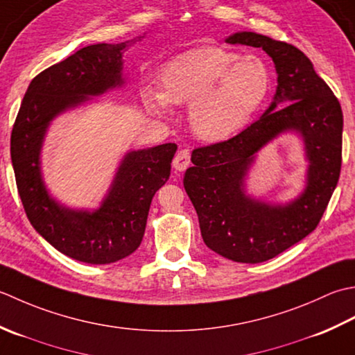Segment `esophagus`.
<instances>
[{
	"instance_id": "1",
	"label": "esophagus",
	"mask_w": 355,
	"mask_h": 355,
	"mask_svg": "<svg viewBox=\"0 0 355 355\" xmlns=\"http://www.w3.org/2000/svg\"><path fill=\"white\" fill-rule=\"evenodd\" d=\"M188 165H190V151L179 150L175 159H173V167L179 171H184Z\"/></svg>"
}]
</instances>
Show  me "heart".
Segmentation results:
<instances>
[{
    "instance_id": "heart-1",
    "label": "heart",
    "mask_w": 355,
    "mask_h": 355,
    "mask_svg": "<svg viewBox=\"0 0 355 355\" xmlns=\"http://www.w3.org/2000/svg\"><path fill=\"white\" fill-rule=\"evenodd\" d=\"M161 90L142 93L147 110L167 116L171 104L188 105L193 132L222 141L243 128L270 95L271 73L262 58L223 47H199L173 58L159 71Z\"/></svg>"
}]
</instances>
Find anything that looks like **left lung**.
Here are the masks:
<instances>
[{
	"label": "left lung",
	"instance_id": "obj_1",
	"mask_svg": "<svg viewBox=\"0 0 355 355\" xmlns=\"http://www.w3.org/2000/svg\"><path fill=\"white\" fill-rule=\"evenodd\" d=\"M230 44L260 47L272 58L277 89L256 122L228 141L194 148L184 187L209 250L241 263L276 257L319 225L342 168L343 113L308 56L288 42L254 32H237ZM304 139L310 162L307 187L288 205L271 206L244 191L255 155L282 132Z\"/></svg>",
	"mask_w": 355,
	"mask_h": 355
}]
</instances>
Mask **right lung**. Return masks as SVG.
Returning <instances> with one entry per match:
<instances>
[{
    "mask_svg": "<svg viewBox=\"0 0 355 355\" xmlns=\"http://www.w3.org/2000/svg\"><path fill=\"white\" fill-rule=\"evenodd\" d=\"M144 36L119 44L87 46L32 79L12 128L10 156L32 227L71 259L113 263L139 247L156 191L170 178L176 144L128 151L98 209H71L50 196L41 175V148L58 114L124 84L122 53Z\"/></svg>",
    "mask_w": 355,
    "mask_h": 355,
    "instance_id": "add662e5",
    "label": "right lung"
}]
</instances>
